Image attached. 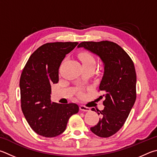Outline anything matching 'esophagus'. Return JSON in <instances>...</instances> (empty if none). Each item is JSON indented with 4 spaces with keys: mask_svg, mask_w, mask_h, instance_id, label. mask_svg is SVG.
Wrapping results in <instances>:
<instances>
[{
    "mask_svg": "<svg viewBox=\"0 0 157 157\" xmlns=\"http://www.w3.org/2000/svg\"><path fill=\"white\" fill-rule=\"evenodd\" d=\"M79 109L82 111H84V112H88V111H90L89 108L83 106V105H80V106H79Z\"/></svg>",
    "mask_w": 157,
    "mask_h": 157,
    "instance_id": "obj_1",
    "label": "esophagus"
}]
</instances>
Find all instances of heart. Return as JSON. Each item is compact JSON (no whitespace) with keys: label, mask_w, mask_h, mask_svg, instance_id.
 Returning <instances> with one entry per match:
<instances>
[{"label":"heart","mask_w":157,"mask_h":157,"mask_svg":"<svg viewBox=\"0 0 157 157\" xmlns=\"http://www.w3.org/2000/svg\"><path fill=\"white\" fill-rule=\"evenodd\" d=\"M79 58L81 59L83 66L95 67L96 60L91 54L88 53H83L79 55Z\"/></svg>","instance_id":"b5f03b06"}]
</instances>
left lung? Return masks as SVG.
<instances>
[{
    "mask_svg": "<svg viewBox=\"0 0 157 157\" xmlns=\"http://www.w3.org/2000/svg\"><path fill=\"white\" fill-rule=\"evenodd\" d=\"M83 47L98 56L104 65V75L99 90L104 94L98 124L90 130L100 137H109L123 126L136 100V76L133 62L122 48L110 41L82 42ZM93 111L96 110L94 108Z\"/></svg>",
    "mask_w": 157,
    "mask_h": 157,
    "instance_id": "1",
    "label": "left lung"
}]
</instances>
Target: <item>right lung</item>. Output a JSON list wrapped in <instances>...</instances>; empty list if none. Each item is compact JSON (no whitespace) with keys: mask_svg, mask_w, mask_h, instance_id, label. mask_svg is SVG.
<instances>
[{"mask_svg":"<svg viewBox=\"0 0 157 157\" xmlns=\"http://www.w3.org/2000/svg\"><path fill=\"white\" fill-rule=\"evenodd\" d=\"M78 42L47 43L31 54L20 79L21 108L34 132L55 137L64 132L71 116L79 111L76 104L51 102V84L59 81V68Z\"/></svg>","mask_w":157,"mask_h":157,"instance_id":"right-lung-1","label":"right lung"}]
</instances>
